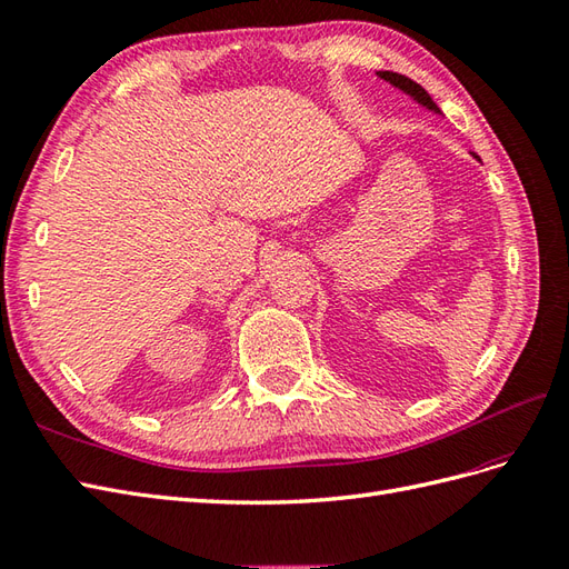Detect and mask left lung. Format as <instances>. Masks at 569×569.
Instances as JSON below:
<instances>
[{
    "mask_svg": "<svg viewBox=\"0 0 569 569\" xmlns=\"http://www.w3.org/2000/svg\"><path fill=\"white\" fill-rule=\"evenodd\" d=\"M377 77H380V79H385L387 83L395 86V89H399L401 93H406L409 98H413L420 108H426V110H430V112H435V114H442V112H440V108L435 106V100L430 98V93L423 89V86L416 83V81H411L409 77L397 74V71H377ZM473 158H478V156H473ZM478 160H480V158H478Z\"/></svg>",
    "mask_w": 569,
    "mask_h": 569,
    "instance_id": "obj_1",
    "label": "left lung"
}]
</instances>
